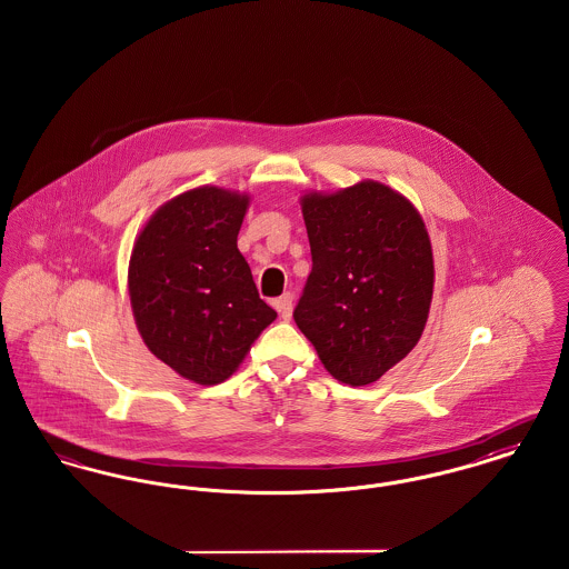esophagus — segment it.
<instances>
[{"mask_svg": "<svg viewBox=\"0 0 569 569\" xmlns=\"http://www.w3.org/2000/svg\"><path fill=\"white\" fill-rule=\"evenodd\" d=\"M292 302H295V297H292L290 292H286L283 297H279L274 300V309L279 311L281 320H286V322L292 318Z\"/></svg>", "mask_w": 569, "mask_h": 569, "instance_id": "esophagus-1", "label": "esophagus"}]
</instances>
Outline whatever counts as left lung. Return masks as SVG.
I'll return each instance as SVG.
<instances>
[{
	"label": "left lung",
	"mask_w": 569,
	"mask_h": 569,
	"mask_svg": "<svg viewBox=\"0 0 569 569\" xmlns=\"http://www.w3.org/2000/svg\"><path fill=\"white\" fill-rule=\"evenodd\" d=\"M313 267L295 322L326 371L367 386L416 348L433 298L431 239L418 209L379 181L300 196Z\"/></svg>",
	"instance_id": "8db88e82"
}]
</instances>
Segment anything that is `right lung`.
I'll return each mask as SVG.
<instances>
[{"label":"right lung","mask_w":569,"mask_h":569,"mask_svg":"<svg viewBox=\"0 0 569 569\" xmlns=\"http://www.w3.org/2000/svg\"><path fill=\"white\" fill-rule=\"evenodd\" d=\"M249 193L202 186L174 196L136 237L128 290L136 328L181 378H230L277 318L237 247Z\"/></svg>","instance_id":"right-lung-1"}]
</instances>
